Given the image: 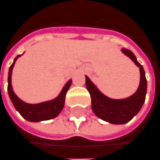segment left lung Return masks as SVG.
Segmentation results:
<instances>
[{
	"label": "left lung",
	"instance_id": "8db88e82",
	"mask_svg": "<svg viewBox=\"0 0 160 160\" xmlns=\"http://www.w3.org/2000/svg\"><path fill=\"white\" fill-rule=\"evenodd\" d=\"M121 51L139 68L140 71L139 85L132 96L122 99L111 98L99 91L94 82L85 76L87 90L91 94L92 111L98 118L113 124H126L132 119L145 103L147 91V82L143 66L131 50L123 48Z\"/></svg>",
	"mask_w": 160,
	"mask_h": 160
}]
</instances>
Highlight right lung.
Wrapping results in <instances>:
<instances>
[{"instance_id":"obj_1","label":"right lung","mask_w":160,"mask_h":160,"mask_svg":"<svg viewBox=\"0 0 160 160\" xmlns=\"http://www.w3.org/2000/svg\"><path fill=\"white\" fill-rule=\"evenodd\" d=\"M22 55H19L15 57L13 63L9 67L8 70V96L10 98L12 103L14 104L15 110L19 112L23 118H25L29 122H41L45 120L52 119L60 114L62 108L64 106L65 102V97L67 91L71 85L72 80L69 79L68 82H66L65 85L62 89L61 92L52 100L45 101L42 103H28L20 99L12 87V70L15 66L16 60L21 57Z\"/></svg>"}]
</instances>
